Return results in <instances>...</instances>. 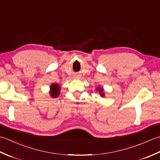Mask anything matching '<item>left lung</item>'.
Instances as JSON below:
<instances>
[{"mask_svg": "<svg viewBox=\"0 0 160 160\" xmlns=\"http://www.w3.org/2000/svg\"><path fill=\"white\" fill-rule=\"evenodd\" d=\"M98 90L100 91V93L101 96H104V93H102L103 89H100V88H98Z\"/></svg>", "mask_w": 160, "mask_h": 160, "instance_id": "left-lung-1", "label": "left lung"}]
</instances>
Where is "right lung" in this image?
<instances>
[{
  "label": "right lung",
  "instance_id": "right-lung-1",
  "mask_svg": "<svg viewBox=\"0 0 160 160\" xmlns=\"http://www.w3.org/2000/svg\"><path fill=\"white\" fill-rule=\"evenodd\" d=\"M51 96L53 98H56L58 96L60 93V87H58V84H53L52 85H51Z\"/></svg>",
  "mask_w": 160,
  "mask_h": 160
}]
</instances>
